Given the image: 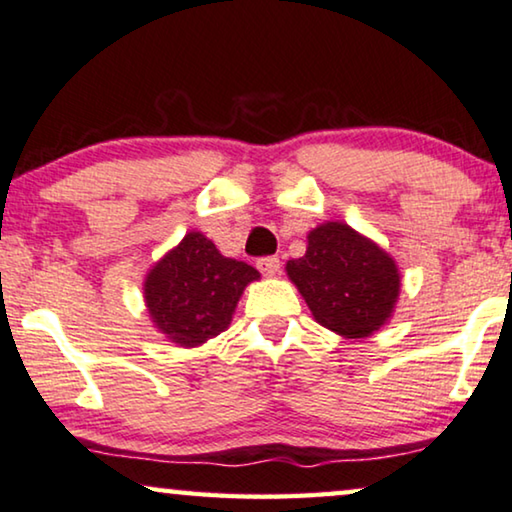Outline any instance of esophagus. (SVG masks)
I'll use <instances>...</instances> for the list:
<instances>
[{
  "label": "esophagus",
  "mask_w": 512,
  "mask_h": 512,
  "mask_svg": "<svg viewBox=\"0 0 512 512\" xmlns=\"http://www.w3.org/2000/svg\"><path fill=\"white\" fill-rule=\"evenodd\" d=\"M280 259L276 255H269V257H259L257 259V269L264 273V276H276V273L280 271Z\"/></svg>",
  "instance_id": "esophagus-1"
}]
</instances>
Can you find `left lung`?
Instances as JSON below:
<instances>
[{"instance_id":"obj_1","label":"left lung","mask_w":512,"mask_h":512,"mask_svg":"<svg viewBox=\"0 0 512 512\" xmlns=\"http://www.w3.org/2000/svg\"><path fill=\"white\" fill-rule=\"evenodd\" d=\"M313 318L336 334L362 338L392 315L399 297L394 259L343 222L308 234L306 255L287 262Z\"/></svg>"}]
</instances>
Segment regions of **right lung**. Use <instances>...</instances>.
<instances>
[{"mask_svg":"<svg viewBox=\"0 0 512 512\" xmlns=\"http://www.w3.org/2000/svg\"><path fill=\"white\" fill-rule=\"evenodd\" d=\"M259 271L222 257L213 241L190 232L146 278V304L157 329L185 348L229 327L239 297Z\"/></svg>","mask_w":512,"mask_h":512,"instance_id":"obj_1","label":"right lung"}]
</instances>
